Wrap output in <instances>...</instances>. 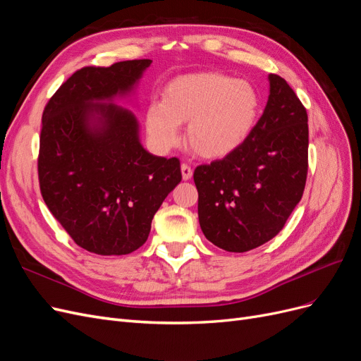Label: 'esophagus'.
<instances>
[{
	"mask_svg": "<svg viewBox=\"0 0 361 361\" xmlns=\"http://www.w3.org/2000/svg\"><path fill=\"white\" fill-rule=\"evenodd\" d=\"M180 171H182V179L183 180H190L191 176H192V169L190 166H187V164H182L180 166Z\"/></svg>",
	"mask_w": 361,
	"mask_h": 361,
	"instance_id": "34e87169",
	"label": "esophagus"
}]
</instances>
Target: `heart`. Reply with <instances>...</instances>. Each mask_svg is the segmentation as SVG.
<instances>
[{
    "label": "heart",
    "mask_w": 361,
    "mask_h": 361,
    "mask_svg": "<svg viewBox=\"0 0 361 361\" xmlns=\"http://www.w3.org/2000/svg\"><path fill=\"white\" fill-rule=\"evenodd\" d=\"M260 111L256 89L244 80L216 72H197L173 78L162 102L146 110V133L158 150L178 145L180 125H187V143L206 159L233 154L253 133Z\"/></svg>",
    "instance_id": "1"
}]
</instances>
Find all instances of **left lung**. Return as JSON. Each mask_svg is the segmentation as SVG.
Returning <instances> with one entry per match:
<instances>
[{
  "instance_id": "1",
  "label": "left lung",
  "mask_w": 361,
  "mask_h": 361,
  "mask_svg": "<svg viewBox=\"0 0 361 361\" xmlns=\"http://www.w3.org/2000/svg\"><path fill=\"white\" fill-rule=\"evenodd\" d=\"M269 96L253 133L233 154L194 170L207 241L244 253L274 238L302 197L307 113L289 84L268 75Z\"/></svg>"
}]
</instances>
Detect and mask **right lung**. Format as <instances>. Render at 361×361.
<instances>
[{"instance_id":"obj_1","label":"right lung","mask_w":361,"mask_h":361,"mask_svg":"<svg viewBox=\"0 0 361 361\" xmlns=\"http://www.w3.org/2000/svg\"><path fill=\"white\" fill-rule=\"evenodd\" d=\"M150 63L76 71L42 116V197L73 241L94 255L122 256L143 245L182 179L179 159L147 152L135 114L114 104L135 93Z\"/></svg>"}]
</instances>
